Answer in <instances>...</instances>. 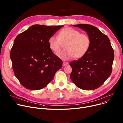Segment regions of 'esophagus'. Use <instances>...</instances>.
<instances>
[{
	"instance_id": "obj_1",
	"label": "esophagus",
	"mask_w": 123,
	"mask_h": 123,
	"mask_svg": "<svg viewBox=\"0 0 123 123\" xmlns=\"http://www.w3.org/2000/svg\"><path fill=\"white\" fill-rule=\"evenodd\" d=\"M68 64V62H63V66H65L66 65H67Z\"/></svg>"
}]
</instances>
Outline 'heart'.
I'll list each match as a JSON object with an SVG mask.
<instances>
[{
	"mask_svg": "<svg viewBox=\"0 0 123 123\" xmlns=\"http://www.w3.org/2000/svg\"><path fill=\"white\" fill-rule=\"evenodd\" d=\"M50 48L54 53L59 52L64 44L65 49L57 55L60 59L67 60L74 57L80 58L88 51L91 45V39L86 33L71 27H66L60 31L58 37L52 35L48 39Z\"/></svg>",
	"mask_w": 123,
	"mask_h": 123,
	"instance_id": "obj_1",
	"label": "heart"
}]
</instances>
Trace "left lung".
<instances>
[{"instance_id":"1","label":"left lung","mask_w":123,"mask_h":123,"mask_svg":"<svg viewBox=\"0 0 123 123\" xmlns=\"http://www.w3.org/2000/svg\"><path fill=\"white\" fill-rule=\"evenodd\" d=\"M87 32L91 39L87 53L70 63L72 81L83 90H94L101 86L112 73L114 53L107 35L97 27L87 24L72 25Z\"/></svg>"}]
</instances>
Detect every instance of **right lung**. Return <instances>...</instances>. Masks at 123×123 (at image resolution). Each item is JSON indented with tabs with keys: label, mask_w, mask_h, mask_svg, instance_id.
<instances>
[{
	"label": "right lung",
	"mask_w": 123,
	"mask_h": 123,
	"mask_svg": "<svg viewBox=\"0 0 123 123\" xmlns=\"http://www.w3.org/2000/svg\"><path fill=\"white\" fill-rule=\"evenodd\" d=\"M63 25L36 24L15 38L10 51L14 74L26 89L46 87L62 66V61L49 47L48 39Z\"/></svg>",
	"instance_id": "right-lung-1"
}]
</instances>
